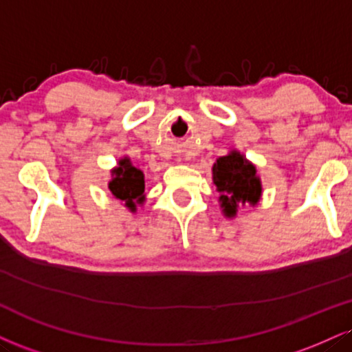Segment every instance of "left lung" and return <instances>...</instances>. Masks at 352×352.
<instances>
[{
	"mask_svg": "<svg viewBox=\"0 0 352 352\" xmlns=\"http://www.w3.org/2000/svg\"><path fill=\"white\" fill-rule=\"evenodd\" d=\"M256 165L249 162L238 151H231L213 165V184L221 193L219 205L226 218H234L241 205H257L262 195L261 179L256 175Z\"/></svg>",
	"mask_w": 352,
	"mask_h": 352,
	"instance_id": "left-lung-1",
	"label": "left lung"
}]
</instances>
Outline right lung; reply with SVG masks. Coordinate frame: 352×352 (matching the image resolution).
<instances>
[{"label":"right lung","mask_w":352,"mask_h":352,"mask_svg":"<svg viewBox=\"0 0 352 352\" xmlns=\"http://www.w3.org/2000/svg\"><path fill=\"white\" fill-rule=\"evenodd\" d=\"M111 177L113 179L108 184V188L111 190L114 198L124 201L126 208L134 213L138 210V205H142L146 200L142 170L134 167L129 157H122L118 162V167L111 170Z\"/></svg>","instance_id":"add662e5"}]
</instances>
